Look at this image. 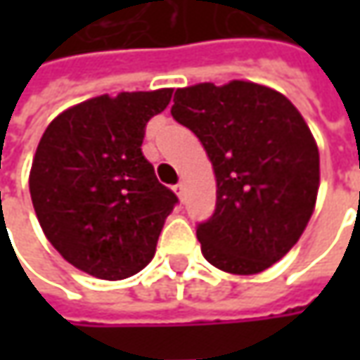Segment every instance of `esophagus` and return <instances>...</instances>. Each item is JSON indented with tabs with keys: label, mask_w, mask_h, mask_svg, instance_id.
Returning <instances> with one entry per match:
<instances>
[{
	"label": "esophagus",
	"mask_w": 360,
	"mask_h": 360,
	"mask_svg": "<svg viewBox=\"0 0 360 360\" xmlns=\"http://www.w3.org/2000/svg\"><path fill=\"white\" fill-rule=\"evenodd\" d=\"M174 192L178 194V198H180V200H184V192H186V186H184V182H178V184L174 186Z\"/></svg>",
	"instance_id": "obj_1"
}]
</instances>
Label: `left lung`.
Here are the masks:
<instances>
[{"instance_id": "obj_1", "label": "left lung", "mask_w": 360, "mask_h": 360, "mask_svg": "<svg viewBox=\"0 0 360 360\" xmlns=\"http://www.w3.org/2000/svg\"><path fill=\"white\" fill-rule=\"evenodd\" d=\"M170 112L216 174L214 214L196 226L204 258L232 274L272 266L304 232L319 192V148L300 112L240 79L176 90Z\"/></svg>"}]
</instances>
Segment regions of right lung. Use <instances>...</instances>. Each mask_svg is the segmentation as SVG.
Wrapping results in <instances>:
<instances>
[{"mask_svg": "<svg viewBox=\"0 0 360 360\" xmlns=\"http://www.w3.org/2000/svg\"><path fill=\"white\" fill-rule=\"evenodd\" d=\"M172 90L98 96L62 112L35 150L30 194L48 240L104 281L140 272L178 204L142 154L146 124Z\"/></svg>", "mask_w": 360, "mask_h": 360, "instance_id": "right-lung-1", "label": "right lung"}]
</instances>
